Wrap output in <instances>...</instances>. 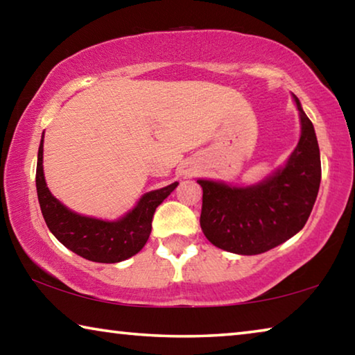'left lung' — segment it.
Here are the masks:
<instances>
[{
	"label": "left lung",
	"instance_id": "1",
	"mask_svg": "<svg viewBox=\"0 0 355 355\" xmlns=\"http://www.w3.org/2000/svg\"><path fill=\"white\" fill-rule=\"evenodd\" d=\"M302 133L284 169L250 188L197 180L202 186L200 227L216 248L239 255L263 254L296 235L313 209L321 183L315 128L297 97Z\"/></svg>",
	"mask_w": 355,
	"mask_h": 355
}]
</instances>
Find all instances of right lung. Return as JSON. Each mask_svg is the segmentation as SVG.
Instances as JSON below:
<instances>
[{
	"mask_svg": "<svg viewBox=\"0 0 355 355\" xmlns=\"http://www.w3.org/2000/svg\"><path fill=\"white\" fill-rule=\"evenodd\" d=\"M44 141L37 155L35 186L42 214L50 232L65 248L83 258L97 263H117L136 255L152 232L156 207L177 188V182L166 188L147 192L133 211L116 222L80 216L65 208L48 191L44 177Z\"/></svg>",
	"mask_w": 355,
	"mask_h": 355,
	"instance_id": "right-lung-1",
	"label": "right lung"
}]
</instances>
